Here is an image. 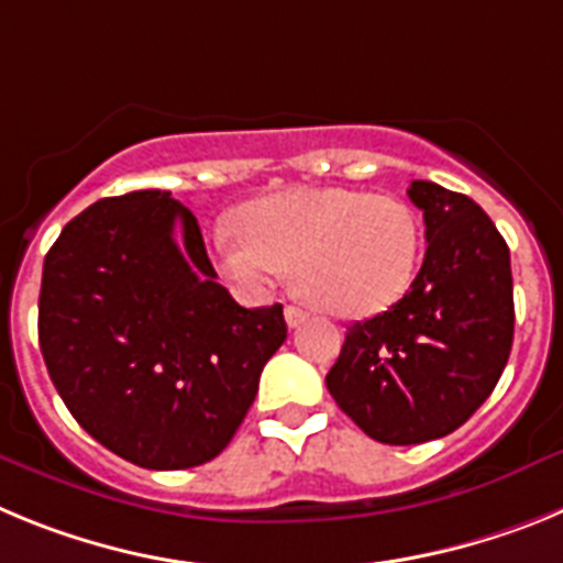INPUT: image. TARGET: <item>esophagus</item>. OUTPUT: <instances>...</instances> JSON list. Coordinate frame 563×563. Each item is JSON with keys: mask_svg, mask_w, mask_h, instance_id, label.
<instances>
[{"mask_svg": "<svg viewBox=\"0 0 563 563\" xmlns=\"http://www.w3.org/2000/svg\"><path fill=\"white\" fill-rule=\"evenodd\" d=\"M285 321H287V327L305 324V321H307V312L301 310V307H296V305H287V307H285Z\"/></svg>", "mask_w": 563, "mask_h": 563, "instance_id": "1", "label": "esophagus"}]
</instances>
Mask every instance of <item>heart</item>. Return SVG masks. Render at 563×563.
I'll list each match as a JSON object with an SVG mask.
<instances>
[{"label":"heart","instance_id":"heart-1","mask_svg":"<svg viewBox=\"0 0 563 563\" xmlns=\"http://www.w3.org/2000/svg\"><path fill=\"white\" fill-rule=\"evenodd\" d=\"M236 228L213 233L222 276L265 290L290 273L307 305L343 318L400 301L420 267L417 213L389 194L290 188L239 208Z\"/></svg>","mask_w":563,"mask_h":563}]
</instances>
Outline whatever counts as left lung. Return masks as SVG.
Here are the masks:
<instances>
[{"label":"left lung","mask_w":563,"mask_h":563,"mask_svg":"<svg viewBox=\"0 0 563 563\" xmlns=\"http://www.w3.org/2000/svg\"><path fill=\"white\" fill-rule=\"evenodd\" d=\"M426 258L409 292L346 330L327 389L363 434L417 445L456 431L499 383L514 346L510 251L465 194L415 180Z\"/></svg>","instance_id":"1"}]
</instances>
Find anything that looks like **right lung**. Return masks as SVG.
Wrapping results in <instances>:
<instances>
[{
    "label": "right lung",
    "instance_id": "1",
    "mask_svg": "<svg viewBox=\"0 0 563 563\" xmlns=\"http://www.w3.org/2000/svg\"><path fill=\"white\" fill-rule=\"evenodd\" d=\"M282 305L217 282L197 217L146 188L89 206L44 256L38 346L69 415L148 471L213 460L285 343Z\"/></svg>",
    "mask_w": 563,
    "mask_h": 563
}]
</instances>
